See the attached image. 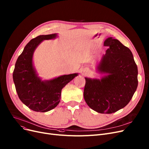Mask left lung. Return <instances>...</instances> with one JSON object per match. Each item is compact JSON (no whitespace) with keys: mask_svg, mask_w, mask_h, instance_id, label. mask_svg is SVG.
I'll return each mask as SVG.
<instances>
[{"mask_svg":"<svg viewBox=\"0 0 149 149\" xmlns=\"http://www.w3.org/2000/svg\"><path fill=\"white\" fill-rule=\"evenodd\" d=\"M108 49L97 66L101 79L85 78L84 98L93 111L112 113L126 106L138 86V68L131 51L113 37L106 39Z\"/></svg>","mask_w":149,"mask_h":149,"instance_id":"left-lung-1","label":"left lung"}]
</instances>
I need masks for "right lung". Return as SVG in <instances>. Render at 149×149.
<instances>
[{"label":"right lung","mask_w":149,"mask_h":149,"mask_svg":"<svg viewBox=\"0 0 149 149\" xmlns=\"http://www.w3.org/2000/svg\"><path fill=\"white\" fill-rule=\"evenodd\" d=\"M57 34L42 35L33 38L25 46L15 63L13 77L19 98L31 110L46 112L56 107L60 101L61 92L77 73L64 75L50 80L42 81L33 66V54L44 40H50Z\"/></svg>","instance_id":"1"}]
</instances>
